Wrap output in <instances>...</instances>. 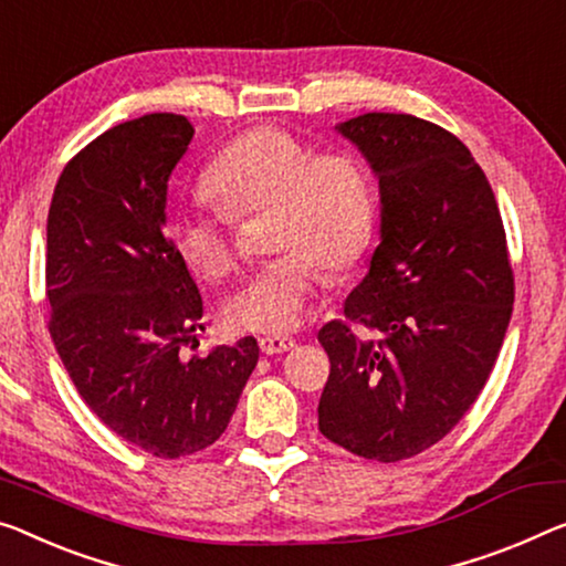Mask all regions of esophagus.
Returning <instances> with one entry per match:
<instances>
[{
	"label": "esophagus",
	"mask_w": 566,
	"mask_h": 566,
	"mask_svg": "<svg viewBox=\"0 0 566 566\" xmlns=\"http://www.w3.org/2000/svg\"><path fill=\"white\" fill-rule=\"evenodd\" d=\"M293 346H295V338H291V336H263L260 338V352L268 356L285 354V352H291Z\"/></svg>",
	"instance_id": "esophagus-1"
}]
</instances>
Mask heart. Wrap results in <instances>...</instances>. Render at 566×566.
<instances>
[{"mask_svg":"<svg viewBox=\"0 0 566 566\" xmlns=\"http://www.w3.org/2000/svg\"><path fill=\"white\" fill-rule=\"evenodd\" d=\"M205 192L223 210L189 207L171 224V245L189 271L220 281L234 268L232 220L265 217L275 258L228 298L230 326L289 334L306 316L321 271L344 273L374 230L371 174L344 149L316 151L283 128L260 126L234 138L205 171Z\"/></svg>","mask_w":566,"mask_h":566,"instance_id":"b5f03b06","label":"heart"}]
</instances>
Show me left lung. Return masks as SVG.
Masks as SVG:
<instances>
[{
	"instance_id": "1",
	"label": "left lung",
	"mask_w": 566,
	"mask_h": 566,
	"mask_svg": "<svg viewBox=\"0 0 566 566\" xmlns=\"http://www.w3.org/2000/svg\"><path fill=\"white\" fill-rule=\"evenodd\" d=\"M336 132L377 174L381 240L346 318L318 332L332 361L318 430L354 455L397 463L446 438L481 395L511 321L514 271L493 189L458 136L410 113H364Z\"/></svg>"
}]
</instances>
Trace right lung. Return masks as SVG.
<instances>
[{"label":"right lung","instance_id":"1","mask_svg":"<svg viewBox=\"0 0 566 566\" xmlns=\"http://www.w3.org/2000/svg\"><path fill=\"white\" fill-rule=\"evenodd\" d=\"M192 136L177 113L108 128L67 161L48 214L50 336L60 359L98 420L156 458L192 455L228 430L260 352L245 336L181 356L205 328V311L164 234V210Z\"/></svg>","mask_w":566,"mask_h":566}]
</instances>
